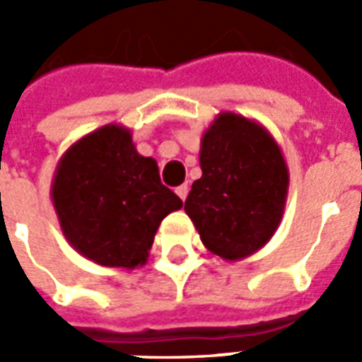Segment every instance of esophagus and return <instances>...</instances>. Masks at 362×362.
Instances as JSON below:
<instances>
[{
  "label": "esophagus",
  "instance_id": "obj_1",
  "mask_svg": "<svg viewBox=\"0 0 362 362\" xmlns=\"http://www.w3.org/2000/svg\"><path fill=\"white\" fill-rule=\"evenodd\" d=\"M188 192H189L188 184H182V186H178V188H176V194H178V197H180L182 202H186V197H188Z\"/></svg>",
  "mask_w": 362,
  "mask_h": 362
}]
</instances>
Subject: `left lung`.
I'll return each mask as SVG.
<instances>
[{
  "label": "left lung",
  "mask_w": 362,
  "mask_h": 362,
  "mask_svg": "<svg viewBox=\"0 0 362 362\" xmlns=\"http://www.w3.org/2000/svg\"><path fill=\"white\" fill-rule=\"evenodd\" d=\"M199 166L184 211L211 254L225 262L248 258L283 219L288 168L281 147L256 119L221 112L202 135Z\"/></svg>",
  "instance_id": "8db88e82"
}]
</instances>
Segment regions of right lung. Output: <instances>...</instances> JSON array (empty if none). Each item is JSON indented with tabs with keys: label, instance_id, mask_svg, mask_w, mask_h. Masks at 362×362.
Instances as JSON below:
<instances>
[{
	"label": "right lung",
	"instance_id": "obj_1",
	"mask_svg": "<svg viewBox=\"0 0 362 362\" xmlns=\"http://www.w3.org/2000/svg\"><path fill=\"white\" fill-rule=\"evenodd\" d=\"M50 196L67 243L98 266L122 269L147 262L160 221L182 207L160 184L157 160L139 155L119 124L83 135L62 155Z\"/></svg>",
	"mask_w": 362,
	"mask_h": 362
}]
</instances>
